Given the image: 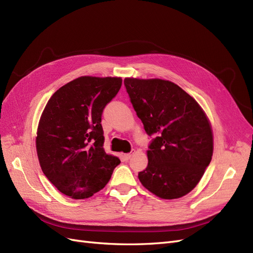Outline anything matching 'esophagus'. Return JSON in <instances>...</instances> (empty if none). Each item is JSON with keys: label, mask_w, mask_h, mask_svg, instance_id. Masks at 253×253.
I'll return each instance as SVG.
<instances>
[{"label": "esophagus", "mask_w": 253, "mask_h": 253, "mask_svg": "<svg viewBox=\"0 0 253 253\" xmlns=\"http://www.w3.org/2000/svg\"><path fill=\"white\" fill-rule=\"evenodd\" d=\"M134 153H135V151L134 150H132V152L131 153H127V154H125V158L127 160V159H129V158H131L133 155H134Z\"/></svg>", "instance_id": "esophagus-1"}]
</instances>
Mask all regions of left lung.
Segmentation results:
<instances>
[{
  "label": "left lung",
  "mask_w": 253,
  "mask_h": 253,
  "mask_svg": "<svg viewBox=\"0 0 253 253\" xmlns=\"http://www.w3.org/2000/svg\"><path fill=\"white\" fill-rule=\"evenodd\" d=\"M125 85L149 136L148 167L138 173L142 186L164 200L192 191L213 154L210 121L193 97L162 79L126 78Z\"/></svg>",
  "instance_id": "obj_1"
}]
</instances>
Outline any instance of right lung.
Returning a JSON list of instances; mask_svg holds the SVG:
<instances>
[{"label": "right lung", "mask_w": 253, "mask_h": 253, "mask_svg": "<svg viewBox=\"0 0 253 253\" xmlns=\"http://www.w3.org/2000/svg\"><path fill=\"white\" fill-rule=\"evenodd\" d=\"M122 79L82 76L60 87L41 115L36 137L41 169L61 193L93 196L109 182L118 157L103 149L101 116Z\"/></svg>", "instance_id": "add662e5"}]
</instances>
